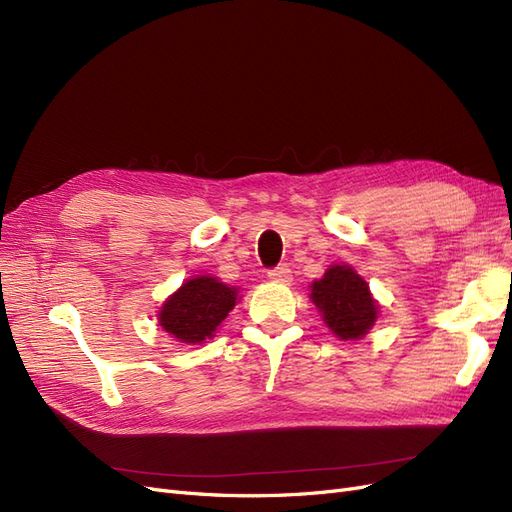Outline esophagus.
<instances>
[{
	"instance_id": "obj_1",
	"label": "esophagus",
	"mask_w": 512,
	"mask_h": 512,
	"mask_svg": "<svg viewBox=\"0 0 512 512\" xmlns=\"http://www.w3.org/2000/svg\"><path fill=\"white\" fill-rule=\"evenodd\" d=\"M269 280L277 282V284H288L292 280V271L288 269V265L282 267H275L269 271Z\"/></svg>"
}]
</instances>
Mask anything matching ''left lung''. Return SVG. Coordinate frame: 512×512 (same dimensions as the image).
<instances>
[{
    "instance_id": "1",
    "label": "left lung",
    "mask_w": 512,
    "mask_h": 512,
    "mask_svg": "<svg viewBox=\"0 0 512 512\" xmlns=\"http://www.w3.org/2000/svg\"><path fill=\"white\" fill-rule=\"evenodd\" d=\"M309 290V299L318 307L324 324L344 342L365 337L378 320L380 305L369 284L344 262L331 265Z\"/></svg>"
}]
</instances>
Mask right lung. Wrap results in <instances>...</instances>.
Masks as SVG:
<instances>
[{
    "mask_svg": "<svg viewBox=\"0 0 512 512\" xmlns=\"http://www.w3.org/2000/svg\"><path fill=\"white\" fill-rule=\"evenodd\" d=\"M239 301V288L220 282L213 275H196L185 280L162 303L158 324L181 344H203Z\"/></svg>",
    "mask_w": 512,
    "mask_h": 512,
    "instance_id": "right-lung-1",
    "label": "right lung"
}]
</instances>
